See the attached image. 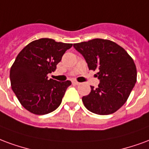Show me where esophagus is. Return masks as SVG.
I'll use <instances>...</instances> for the list:
<instances>
[{"instance_id": "34e87169", "label": "esophagus", "mask_w": 149, "mask_h": 149, "mask_svg": "<svg viewBox=\"0 0 149 149\" xmlns=\"http://www.w3.org/2000/svg\"><path fill=\"white\" fill-rule=\"evenodd\" d=\"M72 83H73L74 85H79V84H80V83H79V82H77V81H73Z\"/></svg>"}]
</instances>
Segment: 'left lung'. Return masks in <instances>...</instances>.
Here are the masks:
<instances>
[{
    "instance_id": "obj_1",
    "label": "left lung",
    "mask_w": 149,
    "mask_h": 149,
    "mask_svg": "<svg viewBox=\"0 0 149 149\" xmlns=\"http://www.w3.org/2000/svg\"><path fill=\"white\" fill-rule=\"evenodd\" d=\"M87 63L89 70H97L98 87L82 98L89 111L99 115L113 113L126 102L136 82L134 61L123 47L109 40L94 39L74 43Z\"/></svg>"
}]
</instances>
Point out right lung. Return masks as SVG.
Wrapping results in <instances>:
<instances>
[{"instance_id":"1","label":"right lung","mask_w":149,"mask_h":149,"mask_svg":"<svg viewBox=\"0 0 149 149\" xmlns=\"http://www.w3.org/2000/svg\"><path fill=\"white\" fill-rule=\"evenodd\" d=\"M72 43L42 38L19 52L10 69L11 86L23 107L34 114L49 113L61 104L71 82L48 79Z\"/></svg>"}]
</instances>
